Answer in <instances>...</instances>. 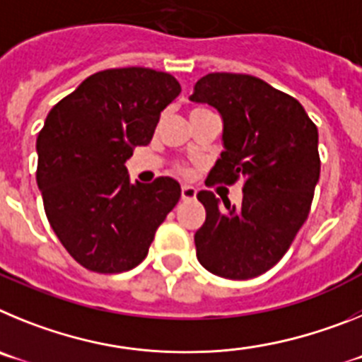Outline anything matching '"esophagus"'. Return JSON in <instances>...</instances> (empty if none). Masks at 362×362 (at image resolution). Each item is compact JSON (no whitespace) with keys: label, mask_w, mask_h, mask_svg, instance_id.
I'll return each mask as SVG.
<instances>
[{"label":"esophagus","mask_w":362,"mask_h":362,"mask_svg":"<svg viewBox=\"0 0 362 362\" xmlns=\"http://www.w3.org/2000/svg\"><path fill=\"white\" fill-rule=\"evenodd\" d=\"M196 188L190 187V185H183L181 187V199L183 201H192V199H196Z\"/></svg>","instance_id":"1"}]
</instances>
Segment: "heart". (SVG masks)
<instances>
[{
	"label": "heart",
	"mask_w": 362,
	"mask_h": 362,
	"mask_svg": "<svg viewBox=\"0 0 362 362\" xmlns=\"http://www.w3.org/2000/svg\"><path fill=\"white\" fill-rule=\"evenodd\" d=\"M197 110H203V108H194V110H192V112H197Z\"/></svg>",
	"instance_id": "obj_1"
}]
</instances>
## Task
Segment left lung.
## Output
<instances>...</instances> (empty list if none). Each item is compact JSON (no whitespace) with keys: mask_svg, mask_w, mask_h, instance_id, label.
<instances>
[{"mask_svg":"<svg viewBox=\"0 0 362 362\" xmlns=\"http://www.w3.org/2000/svg\"><path fill=\"white\" fill-rule=\"evenodd\" d=\"M190 101L223 117L225 150L206 185L243 181L239 206L197 194L206 210L197 259L219 277L252 279L279 263L308 217L321 174L317 127L296 98L248 74H206Z\"/></svg>","mask_w":362,"mask_h":362,"instance_id":"8db88e82","label":"left lung"}]
</instances>
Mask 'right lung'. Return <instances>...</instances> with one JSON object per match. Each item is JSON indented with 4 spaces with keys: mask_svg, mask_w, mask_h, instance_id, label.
<instances>
[{
    "mask_svg": "<svg viewBox=\"0 0 362 362\" xmlns=\"http://www.w3.org/2000/svg\"><path fill=\"white\" fill-rule=\"evenodd\" d=\"M181 92L174 76L143 66L92 74L45 119L36 181L50 226L86 270L119 274L148 254L181 197L172 177L132 183L127 159L152 141Z\"/></svg>",
    "mask_w": 362,
    "mask_h": 362,
    "instance_id": "1",
    "label": "right lung"
}]
</instances>
